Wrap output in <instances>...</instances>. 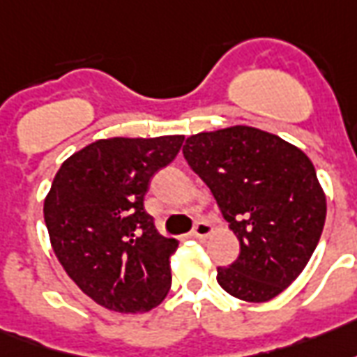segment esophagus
<instances>
[{
	"mask_svg": "<svg viewBox=\"0 0 357 357\" xmlns=\"http://www.w3.org/2000/svg\"><path fill=\"white\" fill-rule=\"evenodd\" d=\"M211 234H213V226H211L207 220H197L196 226H194V230H192V238L204 239L209 238Z\"/></svg>",
	"mask_w": 357,
	"mask_h": 357,
	"instance_id": "esophagus-1",
	"label": "esophagus"
}]
</instances>
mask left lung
<instances>
[{
    "instance_id": "8db88e82",
    "label": "left lung",
    "mask_w": 357,
    "mask_h": 357,
    "mask_svg": "<svg viewBox=\"0 0 357 357\" xmlns=\"http://www.w3.org/2000/svg\"><path fill=\"white\" fill-rule=\"evenodd\" d=\"M182 152L239 241L238 261L217 268L218 285L245 303L280 295L308 264L325 225L310 158L249 125L192 135Z\"/></svg>"
}]
</instances>
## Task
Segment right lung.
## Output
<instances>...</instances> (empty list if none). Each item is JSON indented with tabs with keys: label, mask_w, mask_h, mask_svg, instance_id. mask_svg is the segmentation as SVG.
<instances>
[{
	"label": "right lung",
	"mask_w": 357,
	"mask_h": 357,
	"mask_svg": "<svg viewBox=\"0 0 357 357\" xmlns=\"http://www.w3.org/2000/svg\"><path fill=\"white\" fill-rule=\"evenodd\" d=\"M182 142L184 135L100 139L54 175L43 204L51 247L72 282L108 310L142 314L167 296L178 241L158 232L144 196Z\"/></svg>",
	"instance_id": "1"
}]
</instances>
